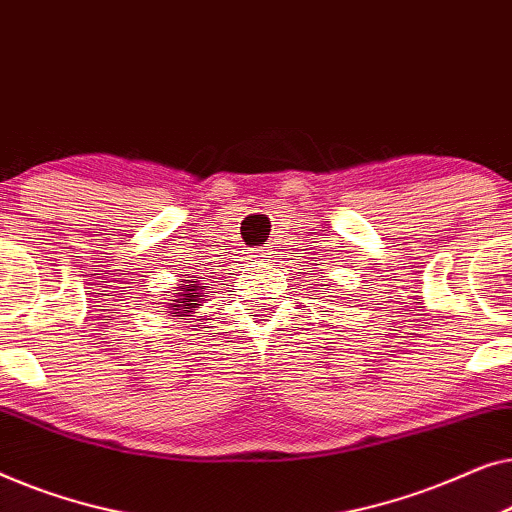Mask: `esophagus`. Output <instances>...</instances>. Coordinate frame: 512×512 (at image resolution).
<instances>
[{
	"mask_svg": "<svg viewBox=\"0 0 512 512\" xmlns=\"http://www.w3.org/2000/svg\"><path fill=\"white\" fill-rule=\"evenodd\" d=\"M269 255H273V253H271V248H262V250H257V257H269Z\"/></svg>",
	"mask_w": 512,
	"mask_h": 512,
	"instance_id": "obj_1",
	"label": "esophagus"
}]
</instances>
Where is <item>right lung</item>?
I'll list each match as a JSON object with an SVG mask.
<instances>
[{"instance_id": "obj_1", "label": "right lung", "mask_w": 512, "mask_h": 512, "mask_svg": "<svg viewBox=\"0 0 512 512\" xmlns=\"http://www.w3.org/2000/svg\"><path fill=\"white\" fill-rule=\"evenodd\" d=\"M192 285H183L181 292H178V299H174V304H169L174 308V313H178L176 318H183L185 313H192V308H199L201 306V299H204V287H199L197 278L190 280ZM190 307V312H185L184 308Z\"/></svg>"}]
</instances>
